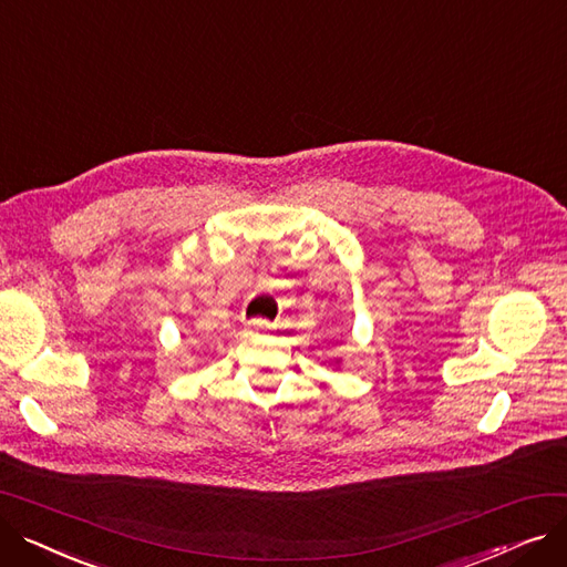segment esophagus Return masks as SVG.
Returning a JSON list of instances; mask_svg holds the SVG:
<instances>
[{
  "mask_svg": "<svg viewBox=\"0 0 567 567\" xmlns=\"http://www.w3.org/2000/svg\"><path fill=\"white\" fill-rule=\"evenodd\" d=\"M268 329H271V321L266 319H252L246 323V333H264Z\"/></svg>",
  "mask_w": 567,
  "mask_h": 567,
  "instance_id": "esophagus-1",
  "label": "esophagus"
}]
</instances>
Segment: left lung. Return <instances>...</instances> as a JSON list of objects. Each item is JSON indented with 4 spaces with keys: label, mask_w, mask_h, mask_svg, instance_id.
<instances>
[{
    "label": "left lung",
    "mask_w": 567,
    "mask_h": 567,
    "mask_svg": "<svg viewBox=\"0 0 567 567\" xmlns=\"http://www.w3.org/2000/svg\"><path fill=\"white\" fill-rule=\"evenodd\" d=\"M338 365H340V361H338Z\"/></svg>",
    "instance_id": "left-lung-1"
}]
</instances>
